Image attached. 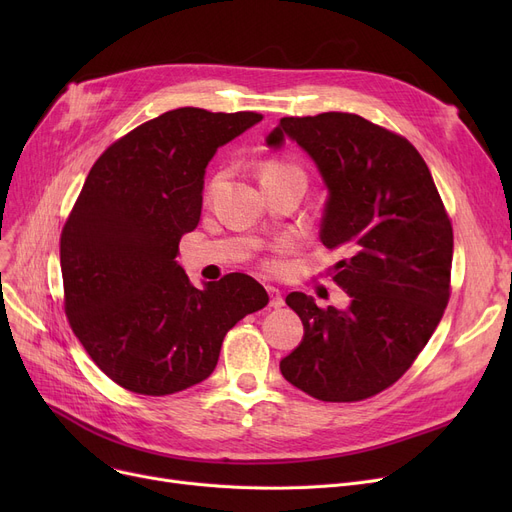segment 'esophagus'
<instances>
[{"label":"esophagus","mask_w":512,"mask_h":512,"mask_svg":"<svg viewBox=\"0 0 512 512\" xmlns=\"http://www.w3.org/2000/svg\"><path fill=\"white\" fill-rule=\"evenodd\" d=\"M265 290H267V294H270V307H274V309L284 307V297H282V292L276 286H267Z\"/></svg>","instance_id":"1"}]
</instances>
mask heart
Returning a JSON list of instances; mask_svg holds the SVG:
<instances>
[{"label": "heart", "instance_id": "b5f03b06", "mask_svg": "<svg viewBox=\"0 0 512 512\" xmlns=\"http://www.w3.org/2000/svg\"><path fill=\"white\" fill-rule=\"evenodd\" d=\"M278 176H299V178H305L303 176V170L299 166L294 164H288V161L284 159H267L263 168H261V178L267 180V178H278ZM220 182V176H215V180L211 182V188L218 186Z\"/></svg>", "mask_w": 512, "mask_h": 512}]
</instances>
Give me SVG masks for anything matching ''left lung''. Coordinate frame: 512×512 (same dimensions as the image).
I'll return each instance as SVG.
<instances>
[{"label":"left lung","instance_id":"left-lung-1","mask_svg":"<svg viewBox=\"0 0 512 512\" xmlns=\"http://www.w3.org/2000/svg\"><path fill=\"white\" fill-rule=\"evenodd\" d=\"M284 134L313 157L330 191L319 236L344 253L332 280L351 307L321 309L290 292L305 336L280 371L317 400H365L407 373L440 324L452 224L432 172L400 134L344 112L282 118L267 145L280 147Z\"/></svg>","mask_w":512,"mask_h":512}]
</instances>
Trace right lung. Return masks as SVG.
Returning a JSON list of instances; mask_svg holds the SVG:
<instances>
[{
  "mask_svg": "<svg viewBox=\"0 0 512 512\" xmlns=\"http://www.w3.org/2000/svg\"><path fill=\"white\" fill-rule=\"evenodd\" d=\"M261 118L178 107L137 126L99 155L62 228L70 328L134 394L166 396L209 378L228 330L270 301L238 272L195 288L174 261L199 224L209 159Z\"/></svg>",
  "mask_w": 512,
  "mask_h": 512,
  "instance_id": "obj_1",
  "label": "right lung"
}]
</instances>
